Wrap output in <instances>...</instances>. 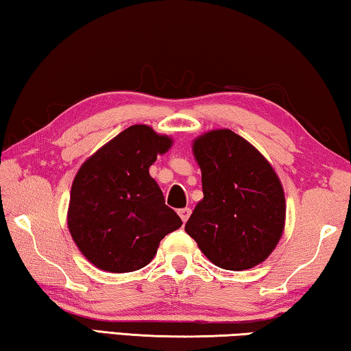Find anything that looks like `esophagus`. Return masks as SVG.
Returning a JSON list of instances; mask_svg holds the SVG:
<instances>
[{
	"instance_id": "obj_1",
	"label": "esophagus",
	"mask_w": 351,
	"mask_h": 351,
	"mask_svg": "<svg viewBox=\"0 0 351 351\" xmlns=\"http://www.w3.org/2000/svg\"><path fill=\"white\" fill-rule=\"evenodd\" d=\"M179 215H180V218H182L183 223H186L188 218H190V215H191V208H188V207L180 208L179 210Z\"/></svg>"
}]
</instances>
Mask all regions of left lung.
<instances>
[{"label":"left lung","instance_id":"8db88e82","mask_svg":"<svg viewBox=\"0 0 351 351\" xmlns=\"http://www.w3.org/2000/svg\"><path fill=\"white\" fill-rule=\"evenodd\" d=\"M202 172L204 199L186 234L210 262L241 271L262 263L282 237L285 197L281 180L265 157L229 128L194 139Z\"/></svg>","mask_w":351,"mask_h":351}]
</instances>
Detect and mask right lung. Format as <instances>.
<instances>
[{
    "mask_svg": "<svg viewBox=\"0 0 351 351\" xmlns=\"http://www.w3.org/2000/svg\"><path fill=\"white\" fill-rule=\"evenodd\" d=\"M172 139L149 125H132L78 169L70 191L67 226L75 245L97 268L136 271L157 254L165 235L182 219L165 204L149 174Z\"/></svg>",
    "mask_w": 351,
    "mask_h": 351,
    "instance_id": "right-lung-1",
    "label": "right lung"
}]
</instances>
